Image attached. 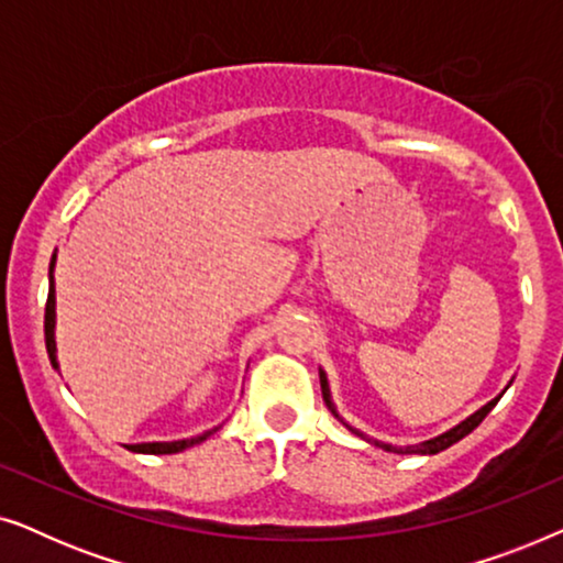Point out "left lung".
I'll return each mask as SVG.
<instances>
[{"label": "left lung", "instance_id": "left-lung-1", "mask_svg": "<svg viewBox=\"0 0 563 563\" xmlns=\"http://www.w3.org/2000/svg\"><path fill=\"white\" fill-rule=\"evenodd\" d=\"M320 387H322V399H325V405H328V410L335 415L338 420L343 422V418L341 415L335 412V405H333V399H330V387H328V376H325V372H322L320 368ZM507 387H510V384H507ZM503 397V395H499ZM499 397H495V399H489L487 405L482 407V410H476L474 415H468V418L464 420V422H459L456 428H451V430H445V433H441V435H435V438H430V441H422V443H418V445H405V449H397V445H389V443H379V441H372V443H376V445H382L384 451H395V453H438V451H443V449H449V445H453V443H459L461 438L464 435H468L472 433V430L479 426V422L487 418V415L492 412V407H495L497 402H499ZM345 428L351 430V433H356V435H361V438H366L364 433H358L356 428H351L349 422H343ZM368 441V438H366Z\"/></svg>", "mask_w": 563, "mask_h": 563}]
</instances>
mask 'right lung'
Returning <instances> with one entry per match:
<instances>
[{
    "label": "right lung",
    "mask_w": 563,
    "mask_h": 563,
    "mask_svg": "<svg viewBox=\"0 0 563 563\" xmlns=\"http://www.w3.org/2000/svg\"><path fill=\"white\" fill-rule=\"evenodd\" d=\"M53 266H56V253H53L51 268H48V302H45V349H48L53 368H58V358H56V284H53ZM214 430H218V428L207 430V433L197 435V438H187V441L133 443V445H125V449L133 451V453H179L184 449H191V445L207 441V438H210Z\"/></svg>",
    "instance_id": "right-lung-1"
}]
</instances>
